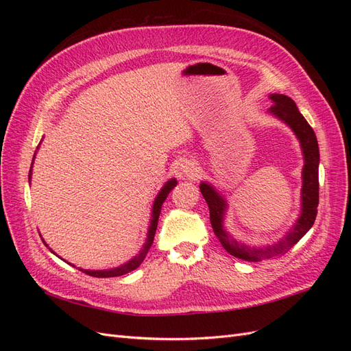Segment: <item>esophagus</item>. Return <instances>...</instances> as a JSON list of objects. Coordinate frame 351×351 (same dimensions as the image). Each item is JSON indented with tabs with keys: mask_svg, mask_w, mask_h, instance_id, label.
Instances as JSON below:
<instances>
[{
	"mask_svg": "<svg viewBox=\"0 0 351 351\" xmlns=\"http://www.w3.org/2000/svg\"><path fill=\"white\" fill-rule=\"evenodd\" d=\"M180 174L187 178H195L199 176V168L193 161H184L180 165Z\"/></svg>",
	"mask_w": 351,
	"mask_h": 351,
	"instance_id": "1",
	"label": "esophagus"
}]
</instances>
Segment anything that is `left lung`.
I'll list each match as a JSON object with an SVG mask.
<instances>
[{
  "instance_id": "8db88e82",
  "label": "left lung",
  "mask_w": 351,
  "mask_h": 351,
  "mask_svg": "<svg viewBox=\"0 0 351 351\" xmlns=\"http://www.w3.org/2000/svg\"><path fill=\"white\" fill-rule=\"evenodd\" d=\"M269 99L272 101L269 114L284 121L294 132L300 142L304 159L302 171V212L294 226L277 243L263 247H249L232 239L224 228V215L228 206L224 196H221L209 183L204 182L199 186L209 208L212 228L222 247L232 256L249 262L274 259L290 250L312 228L317 214V204H319V146H317L316 134L291 98L281 93H271Z\"/></svg>"
}]
</instances>
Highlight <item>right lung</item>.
<instances>
[{
    "label": "right lung",
    "instance_id": "1",
    "mask_svg": "<svg viewBox=\"0 0 351 351\" xmlns=\"http://www.w3.org/2000/svg\"><path fill=\"white\" fill-rule=\"evenodd\" d=\"M39 147V146H38ZM36 154V152H35ZM35 159V156H34ZM32 165H34V162H32ZM30 176H32V168L29 171V180H30ZM177 186V180L176 178H171L168 180V182L164 184V187L161 189V192L158 193V196L155 197L154 200V205H152V217H151V224H149V230H147V239L143 244L142 250L136 254V256L133 259H130L129 262H125L124 265H121V267H117V268H111V269H104V271H90V269H80L82 272L90 275V277H97V278H110V277H120V275H124V274H129L132 271H134L136 268H139V265L143 262V259L146 258L147 252H149L152 243H154V237H155V231H156V227H158V218H159V214H161V206L164 204V200L167 199L168 193L171 192V190ZM52 252V250H51ZM54 253V252H52Z\"/></svg>",
    "mask_w": 351,
    "mask_h": 351
}]
</instances>
